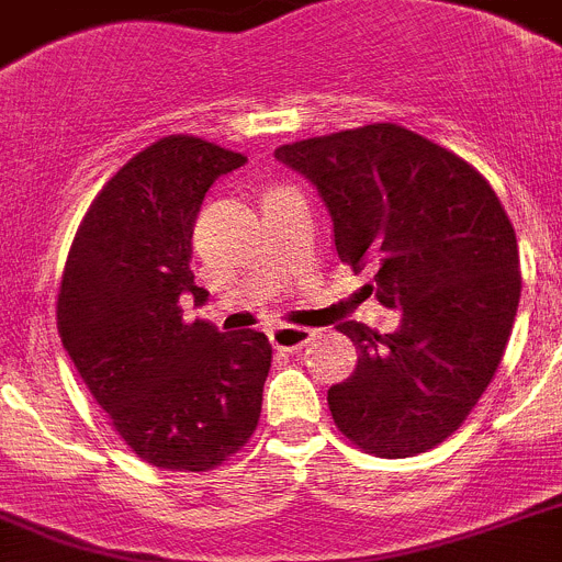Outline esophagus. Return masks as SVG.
<instances>
[{
  "label": "esophagus",
  "instance_id": "34e87169",
  "mask_svg": "<svg viewBox=\"0 0 562 562\" xmlns=\"http://www.w3.org/2000/svg\"><path fill=\"white\" fill-rule=\"evenodd\" d=\"M315 331L312 328H301V326H278L276 331H270V342L276 351H301L303 345L312 342Z\"/></svg>",
  "mask_w": 562,
  "mask_h": 562
}]
</instances>
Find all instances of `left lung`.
<instances>
[{"label": "left lung", "instance_id": "obj_1", "mask_svg": "<svg viewBox=\"0 0 562 562\" xmlns=\"http://www.w3.org/2000/svg\"><path fill=\"white\" fill-rule=\"evenodd\" d=\"M321 192L334 245L353 272L373 270L379 303L401 326L357 321V370L328 409L359 449L415 457L454 435L496 375L521 297L518 241L485 178L460 156L379 122L278 147Z\"/></svg>", "mask_w": 562, "mask_h": 562}]
</instances>
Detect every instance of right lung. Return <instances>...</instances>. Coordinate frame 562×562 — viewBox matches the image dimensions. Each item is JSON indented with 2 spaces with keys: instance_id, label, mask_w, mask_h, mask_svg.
Here are the masks:
<instances>
[{
  "instance_id": "obj_1",
  "label": "right lung",
  "mask_w": 562,
  "mask_h": 562,
  "mask_svg": "<svg viewBox=\"0 0 562 562\" xmlns=\"http://www.w3.org/2000/svg\"><path fill=\"white\" fill-rule=\"evenodd\" d=\"M247 158L198 136L144 147L86 211L60 276L58 334L111 426L142 460L211 471L250 440L272 348L254 328L187 323L203 303L192 234L205 192Z\"/></svg>"
}]
</instances>
